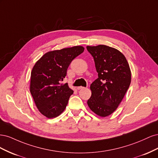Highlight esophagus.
Listing matches in <instances>:
<instances>
[{"instance_id":"1","label":"esophagus","mask_w":158,"mask_h":158,"mask_svg":"<svg viewBox=\"0 0 158 158\" xmlns=\"http://www.w3.org/2000/svg\"><path fill=\"white\" fill-rule=\"evenodd\" d=\"M84 87H82V86H79V87H78L77 88V89H78V90H80V89H84Z\"/></svg>"}]
</instances>
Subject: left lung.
I'll list each match as a JSON object with an SVG mask.
<instances>
[{"instance_id": "1", "label": "left lung", "mask_w": 158, "mask_h": 158, "mask_svg": "<svg viewBox=\"0 0 158 158\" xmlns=\"http://www.w3.org/2000/svg\"><path fill=\"white\" fill-rule=\"evenodd\" d=\"M94 57L98 78L90 85L89 109L105 117L120 104L131 82V72L125 56L117 49L104 45L87 46Z\"/></svg>"}]
</instances>
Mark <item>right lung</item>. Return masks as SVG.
I'll return each mask as SVG.
<instances>
[{
	"instance_id": "right-lung-1",
	"label": "right lung",
	"mask_w": 158,
	"mask_h": 158,
	"mask_svg": "<svg viewBox=\"0 0 158 158\" xmlns=\"http://www.w3.org/2000/svg\"><path fill=\"white\" fill-rule=\"evenodd\" d=\"M84 48H70L47 52L38 60L31 73L30 92L40 112L46 117H58L64 111L73 94L68 84H61L71 62Z\"/></svg>"
}]
</instances>
